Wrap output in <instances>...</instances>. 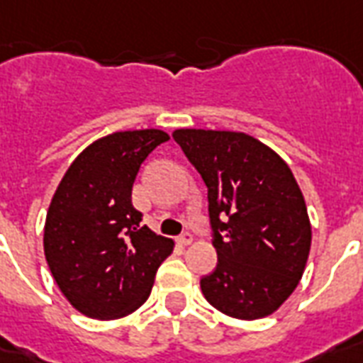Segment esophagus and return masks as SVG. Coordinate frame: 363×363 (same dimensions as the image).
Wrapping results in <instances>:
<instances>
[{
  "label": "esophagus",
  "mask_w": 363,
  "mask_h": 363,
  "mask_svg": "<svg viewBox=\"0 0 363 363\" xmlns=\"http://www.w3.org/2000/svg\"><path fill=\"white\" fill-rule=\"evenodd\" d=\"M178 242L182 244V246H189V244L193 242V235H191V233H184L182 237H178Z\"/></svg>",
  "instance_id": "34e87169"
}]
</instances>
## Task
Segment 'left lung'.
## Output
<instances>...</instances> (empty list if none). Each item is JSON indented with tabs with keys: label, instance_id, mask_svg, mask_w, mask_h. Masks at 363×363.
Segmentation results:
<instances>
[{
	"label": "left lung",
	"instance_id": "left-lung-1",
	"mask_svg": "<svg viewBox=\"0 0 363 363\" xmlns=\"http://www.w3.org/2000/svg\"><path fill=\"white\" fill-rule=\"evenodd\" d=\"M172 138L208 187L218 267L201 280L202 294L231 318H265L294 294L311 252V220L294 174L244 132L178 128Z\"/></svg>",
	"mask_w": 363,
	"mask_h": 363
}]
</instances>
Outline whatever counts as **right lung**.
Here are the masks:
<instances>
[{
	"label": "right lung",
	"mask_w": 363,
	"mask_h": 363,
	"mask_svg": "<svg viewBox=\"0 0 363 363\" xmlns=\"http://www.w3.org/2000/svg\"><path fill=\"white\" fill-rule=\"evenodd\" d=\"M164 130L113 132L86 145L60 179L45 220L43 248L69 305L96 320H117L142 307L155 272L172 254V238L140 225L132 184Z\"/></svg>",
	"instance_id": "1"
}]
</instances>
